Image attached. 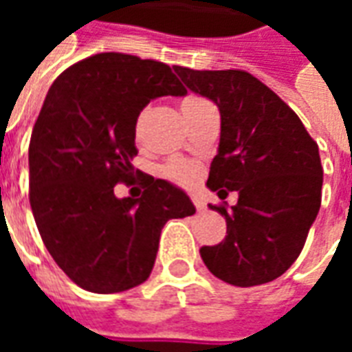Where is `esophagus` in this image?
I'll return each mask as SVG.
<instances>
[{"mask_svg": "<svg viewBox=\"0 0 352 352\" xmlns=\"http://www.w3.org/2000/svg\"><path fill=\"white\" fill-rule=\"evenodd\" d=\"M192 201H194V206H196V209H198V211H201V209L206 207L204 199L199 198V196H192Z\"/></svg>", "mask_w": 352, "mask_h": 352, "instance_id": "34e87169", "label": "esophagus"}]
</instances>
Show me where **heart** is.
Masks as SVG:
<instances>
[{
	"instance_id": "obj_1",
	"label": "heart",
	"mask_w": 352,
	"mask_h": 352,
	"mask_svg": "<svg viewBox=\"0 0 352 352\" xmlns=\"http://www.w3.org/2000/svg\"><path fill=\"white\" fill-rule=\"evenodd\" d=\"M199 103H204V100H199V98H194V96H188V98H184L181 101V111L184 113H188L190 109L198 107ZM141 120H143V115L139 116L138 122H135V130H138V135H139V128H141ZM164 175L171 179V181H175L179 184H190L196 177H198V169L194 164L190 162H184V160H171L164 168Z\"/></svg>"
}]
</instances>
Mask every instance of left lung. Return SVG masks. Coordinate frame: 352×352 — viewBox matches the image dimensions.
Returning <instances> with one entry per match:
<instances>
[{"instance_id": "8db88e82", "label": "left lung", "mask_w": 352, "mask_h": 352, "mask_svg": "<svg viewBox=\"0 0 352 352\" xmlns=\"http://www.w3.org/2000/svg\"><path fill=\"white\" fill-rule=\"evenodd\" d=\"M192 92L221 111V143L207 186L237 204L211 206L226 219L224 241L201 247L207 270L234 287L277 279L300 256L322 196L318 145L277 94L243 69L173 67Z\"/></svg>"}]
</instances>
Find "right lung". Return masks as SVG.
<instances>
[{
  "mask_svg": "<svg viewBox=\"0 0 352 352\" xmlns=\"http://www.w3.org/2000/svg\"><path fill=\"white\" fill-rule=\"evenodd\" d=\"M184 94L169 65L120 52L85 58L52 82L30 139V206L47 251L80 288L145 283L164 224L196 213L181 188L131 166L139 113ZM118 182L146 190L120 200Z\"/></svg>",
  "mask_w": 352,
  "mask_h": 352,
  "instance_id": "obj_1",
  "label": "right lung"
}]
</instances>
